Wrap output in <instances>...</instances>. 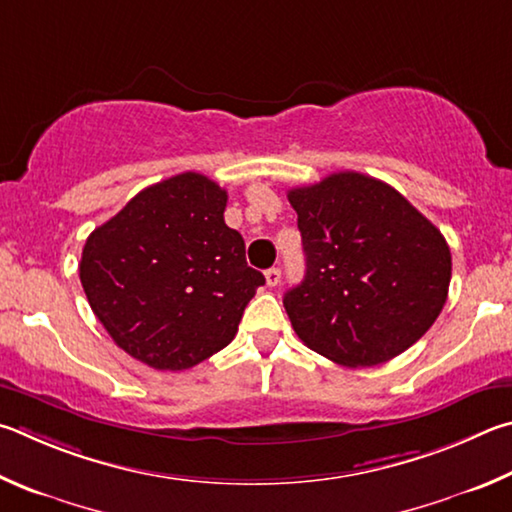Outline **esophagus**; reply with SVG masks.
<instances>
[{"label": "esophagus", "mask_w": 512, "mask_h": 512, "mask_svg": "<svg viewBox=\"0 0 512 512\" xmlns=\"http://www.w3.org/2000/svg\"><path fill=\"white\" fill-rule=\"evenodd\" d=\"M265 281H267V285H270V288H276V285L281 283V270H279V267H270V270L265 272Z\"/></svg>", "instance_id": "obj_1"}]
</instances>
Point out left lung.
Instances as JSON below:
<instances>
[{
	"instance_id": "8db88e82",
	"label": "left lung",
	"mask_w": 512,
	"mask_h": 512,
	"mask_svg": "<svg viewBox=\"0 0 512 512\" xmlns=\"http://www.w3.org/2000/svg\"><path fill=\"white\" fill-rule=\"evenodd\" d=\"M306 276L285 292L294 333L342 366H375L423 337L447 301L450 247L396 188L344 170L292 188Z\"/></svg>"
}]
</instances>
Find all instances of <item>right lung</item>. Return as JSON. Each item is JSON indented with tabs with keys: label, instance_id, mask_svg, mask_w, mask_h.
I'll use <instances>...</instances> for the list:
<instances>
[{
	"label": "right lung",
	"instance_id": "right-lung-1",
	"mask_svg": "<svg viewBox=\"0 0 512 512\" xmlns=\"http://www.w3.org/2000/svg\"><path fill=\"white\" fill-rule=\"evenodd\" d=\"M227 191L200 173L143 188L96 227L80 283L114 344L157 371H184L222 351L265 276L224 224Z\"/></svg>",
	"mask_w": 512,
	"mask_h": 512
}]
</instances>
